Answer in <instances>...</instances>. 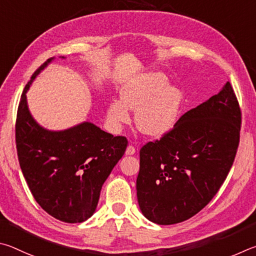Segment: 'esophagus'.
<instances>
[{"label": "esophagus", "instance_id": "1", "mask_svg": "<svg viewBox=\"0 0 256 256\" xmlns=\"http://www.w3.org/2000/svg\"><path fill=\"white\" fill-rule=\"evenodd\" d=\"M135 152H136L135 147L132 146V145H129L127 147V150H126V155H134V154H135Z\"/></svg>", "mask_w": 256, "mask_h": 256}]
</instances>
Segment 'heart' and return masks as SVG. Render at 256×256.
Masks as SVG:
<instances>
[{
  "label": "heart",
  "mask_w": 256,
  "mask_h": 256,
  "mask_svg": "<svg viewBox=\"0 0 256 256\" xmlns=\"http://www.w3.org/2000/svg\"><path fill=\"white\" fill-rule=\"evenodd\" d=\"M168 84L166 76L158 72L136 76L121 88L120 102L108 106V119L120 127L130 120L127 110L137 111L135 120L142 132L164 135L176 124L183 101L181 90Z\"/></svg>",
  "instance_id": "heart-1"
}]
</instances>
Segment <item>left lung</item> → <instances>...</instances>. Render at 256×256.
Here are the masks:
<instances>
[{"instance_id":"left-lung-1","label":"left lung","mask_w":256,"mask_h":256,"mask_svg":"<svg viewBox=\"0 0 256 256\" xmlns=\"http://www.w3.org/2000/svg\"><path fill=\"white\" fill-rule=\"evenodd\" d=\"M240 108L230 82L140 148L136 189L148 220L173 225L204 209L226 180L240 144Z\"/></svg>"}]
</instances>
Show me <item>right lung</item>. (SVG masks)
Segmentation results:
<instances>
[{
	"label": "right lung",
	"mask_w": 256,
	"mask_h": 256,
	"mask_svg": "<svg viewBox=\"0 0 256 256\" xmlns=\"http://www.w3.org/2000/svg\"><path fill=\"white\" fill-rule=\"evenodd\" d=\"M52 60L34 72L22 92L16 122L18 158L31 194L44 212L60 222H82L96 212L103 183L122 158L128 140L91 122L62 132L36 122L26 93Z\"/></svg>",
	"instance_id": "right-lung-1"
}]
</instances>
